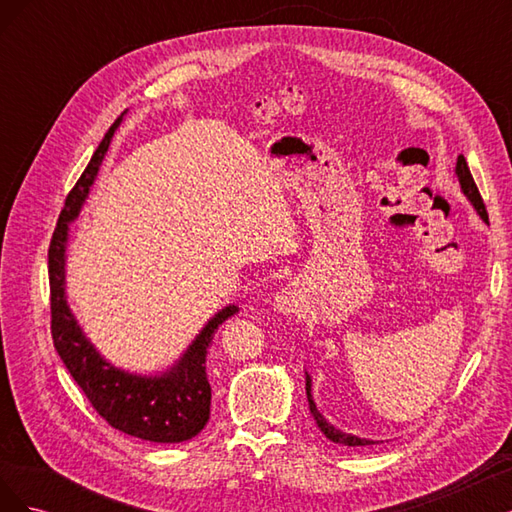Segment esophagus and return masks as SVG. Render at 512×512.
<instances>
[{"mask_svg": "<svg viewBox=\"0 0 512 512\" xmlns=\"http://www.w3.org/2000/svg\"><path fill=\"white\" fill-rule=\"evenodd\" d=\"M275 309L277 312H282L286 316L290 314H297L299 312V299H297V292L284 288L282 292L275 294Z\"/></svg>", "mask_w": 512, "mask_h": 512, "instance_id": "1", "label": "esophagus"}]
</instances>
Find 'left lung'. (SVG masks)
Segmentation results:
<instances>
[{
    "label": "left lung",
    "instance_id": "1",
    "mask_svg": "<svg viewBox=\"0 0 512 512\" xmlns=\"http://www.w3.org/2000/svg\"><path fill=\"white\" fill-rule=\"evenodd\" d=\"M455 175L459 179V185H461V192L463 196H466L470 200V205L474 207L476 215L480 220H483L485 224H489V215H487V209L483 205V198H480L478 194V188L476 183L470 175V168H468V162L463 156L457 158V166H455ZM305 393H307V401H309V412H312L314 421L318 425V429L327 436L331 442L335 444H344V446H369V444H378L382 440H371V438H361V436H354V433H346L342 429H337L335 425H331L327 418L322 416V412L318 410L316 401H314V395H312V376H309V371H305Z\"/></svg>",
    "mask_w": 512,
    "mask_h": 512
}]
</instances>
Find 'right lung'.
Here are the masks:
<instances>
[{
	"instance_id": "obj_1",
	"label": "right lung",
	"mask_w": 512,
	"mask_h": 512,
	"mask_svg": "<svg viewBox=\"0 0 512 512\" xmlns=\"http://www.w3.org/2000/svg\"><path fill=\"white\" fill-rule=\"evenodd\" d=\"M123 115L106 132L85 173L68 194L53 232L49 247L51 333L55 350L70 376L108 425L132 438L177 444L198 436L209 421L211 384L207 380V348L220 324L239 312V305L230 303L213 314L179 359L153 374H136L108 361L85 335L68 305L66 262L70 224L79 218Z\"/></svg>"
}]
</instances>
